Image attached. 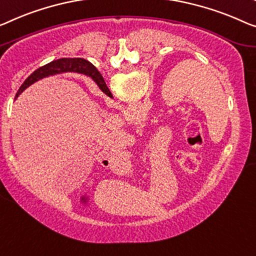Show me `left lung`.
I'll return each instance as SVG.
<instances>
[{
	"label": "left lung",
	"mask_w": 256,
	"mask_h": 256,
	"mask_svg": "<svg viewBox=\"0 0 256 256\" xmlns=\"http://www.w3.org/2000/svg\"><path fill=\"white\" fill-rule=\"evenodd\" d=\"M101 80H102V79H101Z\"/></svg>",
	"instance_id": "8db88e82"
}]
</instances>
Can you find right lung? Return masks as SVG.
Instances as JSON below:
<instances>
[{
	"mask_svg": "<svg viewBox=\"0 0 256 256\" xmlns=\"http://www.w3.org/2000/svg\"><path fill=\"white\" fill-rule=\"evenodd\" d=\"M62 72H77V74L88 76V77L94 80L95 84L98 86V88L104 92V94L108 95V96H112V93H110L109 88L106 87L100 72L88 60L84 58H60L57 60H52V62L46 64V66L34 71L20 86V88H19L16 94V98H18L19 94H22V92H24L28 86L38 82V80L49 77V76L62 74ZM101 78L102 79V80H100Z\"/></svg>",
	"mask_w": 256,
	"mask_h": 256,
	"instance_id": "1",
	"label": "right lung"
}]
</instances>
